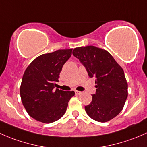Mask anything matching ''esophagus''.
I'll list each match as a JSON object with an SVG mask.
<instances>
[{"instance_id": "1", "label": "esophagus", "mask_w": 147, "mask_h": 147, "mask_svg": "<svg viewBox=\"0 0 147 147\" xmlns=\"http://www.w3.org/2000/svg\"><path fill=\"white\" fill-rule=\"evenodd\" d=\"M81 93H82V92H80V91H78V90H75V94H80Z\"/></svg>"}]
</instances>
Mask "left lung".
Returning <instances> with one entry per match:
<instances>
[{"label": "left lung", "instance_id": "8db88e82", "mask_svg": "<svg viewBox=\"0 0 147 147\" xmlns=\"http://www.w3.org/2000/svg\"><path fill=\"white\" fill-rule=\"evenodd\" d=\"M72 54L85 67L90 78H95L96 93L84 107L90 117L106 122L122 110L128 96V84L121 67L110 53L93 45L75 47Z\"/></svg>", "mask_w": 147, "mask_h": 147}]
</instances>
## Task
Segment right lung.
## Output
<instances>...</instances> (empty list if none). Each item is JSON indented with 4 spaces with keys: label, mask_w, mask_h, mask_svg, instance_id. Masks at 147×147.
<instances>
[{
    "label": "right lung",
    "mask_w": 147,
    "mask_h": 147,
    "mask_svg": "<svg viewBox=\"0 0 147 147\" xmlns=\"http://www.w3.org/2000/svg\"><path fill=\"white\" fill-rule=\"evenodd\" d=\"M72 49L58 50L38 56L25 71L20 87L22 103L28 115L40 122H54L65 115L74 91L55 90Z\"/></svg>",
    "instance_id": "right-lung-1"
}]
</instances>
